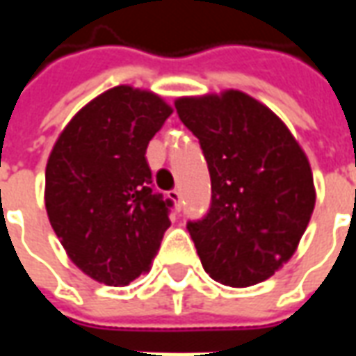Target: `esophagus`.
I'll return each instance as SVG.
<instances>
[{
	"label": "esophagus",
	"instance_id": "esophagus-1",
	"mask_svg": "<svg viewBox=\"0 0 356 356\" xmlns=\"http://www.w3.org/2000/svg\"><path fill=\"white\" fill-rule=\"evenodd\" d=\"M168 196H170L171 200L175 202V204H177V206H179V202H181V193H179L177 188H173V191H170V193H168Z\"/></svg>",
	"mask_w": 356,
	"mask_h": 356
}]
</instances>
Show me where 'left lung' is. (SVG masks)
<instances>
[{
    "label": "left lung",
    "mask_w": 356,
    "mask_h": 356,
    "mask_svg": "<svg viewBox=\"0 0 356 356\" xmlns=\"http://www.w3.org/2000/svg\"><path fill=\"white\" fill-rule=\"evenodd\" d=\"M181 122L200 140L211 177V206L186 229L213 280L248 288L296 254L314 209L313 171L275 112L227 89L179 97Z\"/></svg>",
    "instance_id": "8db88e82"
}]
</instances>
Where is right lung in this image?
I'll return each instance as SVG.
<instances>
[{
	"instance_id": "obj_1",
	"label": "right lung",
	"mask_w": 356,
	"mask_h": 356,
	"mask_svg": "<svg viewBox=\"0 0 356 356\" xmlns=\"http://www.w3.org/2000/svg\"><path fill=\"white\" fill-rule=\"evenodd\" d=\"M173 112L160 95L118 86L66 124L45 168V209L70 261L125 286L150 270L171 200L152 191L148 140Z\"/></svg>"
}]
</instances>
